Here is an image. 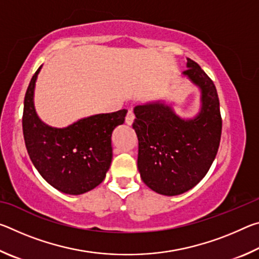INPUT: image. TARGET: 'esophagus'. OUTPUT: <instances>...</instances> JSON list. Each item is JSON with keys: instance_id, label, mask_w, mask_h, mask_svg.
I'll return each instance as SVG.
<instances>
[{"instance_id": "obj_1", "label": "esophagus", "mask_w": 259, "mask_h": 259, "mask_svg": "<svg viewBox=\"0 0 259 259\" xmlns=\"http://www.w3.org/2000/svg\"><path fill=\"white\" fill-rule=\"evenodd\" d=\"M134 120H135V115L133 111H129L128 113H126V116H125V123L128 125H131L134 123Z\"/></svg>"}]
</instances>
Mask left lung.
Segmentation results:
<instances>
[{
	"mask_svg": "<svg viewBox=\"0 0 259 259\" xmlns=\"http://www.w3.org/2000/svg\"><path fill=\"white\" fill-rule=\"evenodd\" d=\"M182 76L199 89L200 109L193 117L175 111V103L157 99L134 108L138 137V170L146 186L159 194H183L201 182L216 157L222 117L216 87L195 61L187 58Z\"/></svg>",
	"mask_w": 259,
	"mask_h": 259,
	"instance_id": "1",
	"label": "left lung"
}]
</instances>
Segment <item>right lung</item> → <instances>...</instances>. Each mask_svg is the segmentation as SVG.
Here are the masks:
<instances>
[{
  "label": "right lung",
  "instance_id": "right-lung-1",
  "mask_svg": "<svg viewBox=\"0 0 259 259\" xmlns=\"http://www.w3.org/2000/svg\"><path fill=\"white\" fill-rule=\"evenodd\" d=\"M42 66L29 82L24 100L26 148L41 176L69 195L87 193L102 183L111 165L112 133L123 124L126 109L82 117L65 128L43 122L34 105L35 84Z\"/></svg>",
  "mask_w": 259,
  "mask_h": 259
}]
</instances>
